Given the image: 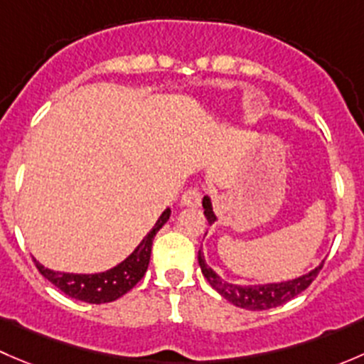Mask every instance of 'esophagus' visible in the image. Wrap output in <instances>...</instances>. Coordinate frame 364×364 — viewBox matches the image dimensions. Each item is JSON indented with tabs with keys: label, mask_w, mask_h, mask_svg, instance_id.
<instances>
[{
	"label": "esophagus",
	"mask_w": 364,
	"mask_h": 364,
	"mask_svg": "<svg viewBox=\"0 0 364 364\" xmlns=\"http://www.w3.org/2000/svg\"><path fill=\"white\" fill-rule=\"evenodd\" d=\"M200 192L197 188H190L183 193L181 200H179V205H186V208H199L200 205Z\"/></svg>",
	"instance_id": "esophagus-1"
}]
</instances>
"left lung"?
Listing matches in <instances>:
<instances>
[{
    "label": "left lung",
    "mask_w": 364,
    "mask_h": 364,
    "mask_svg": "<svg viewBox=\"0 0 364 364\" xmlns=\"http://www.w3.org/2000/svg\"><path fill=\"white\" fill-rule=\"evenodd\" d=\"M203 208H204V215L208 218L209 225L216 222V215L213 211V204L211 199L208 196L203 199ZM199 266L203 269V274L205 280L209 282L213 289L218 292L220 296L225 297L227 301H230L236 306L245 308V310H269V308H277L280 304H285L287 301H291L292 297H296L297 294L308 289V285L317 278L318 271L322 269L324 266V260L318 264L315 269H311L310 273L301 274V277L292 278V280L287 282H277V284H262V285H240V284H230V282L223 280L222 277H218L213 267L208 266L204 259L203 248L199 250Z\"/></svg>",
    "instance_id": "obj_1"
}]
</instances>
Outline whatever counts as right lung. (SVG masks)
Listing matches in <instances>:
<instances>
[{"label":"right lung","mask_w":364,"mask_h":364,"mask_svg":"<svg viewBox=\"0 0 364 364\" xmlns=\"http://www.w3.org/2000/svg\"><path fill=\"white\" fill-rule=\"evenodd\" d=\"M171 216V209H165L156 220L155 227L144 236V240L137 245L134 252L119 262L117 266L107 271L93 274H75V273H61V271H53L49 267H43L36 259H33L36 269L42 277L53 285H56L61 292L73 297V299L86 301V303L100 304L111 303L117 297L127 294L130 289L137 285V282L144 277L146 269L149 266V257H151V245L155 240L156 232L164 227Z\"/></svg>","instance_id":"right-lung-1"}]
</instances>
